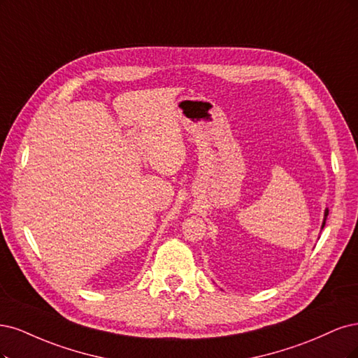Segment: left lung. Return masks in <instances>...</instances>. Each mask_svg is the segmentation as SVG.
<instances>
[{"label":"left lung","instance_id":"left-lung-1","mask_svg":"<svg viewBox=\"0 0 358 358\" xmlns=\"http://www.w3.org/2000/svg\"><path fill=\"white\" fill-rule=\"evenodd\" d=\"M327 215H329V210H326V213H324V222H322V227H324V224H326V220H327Z\"/></svg>","mask_w":358,"mask_h":358}]
</instances>
